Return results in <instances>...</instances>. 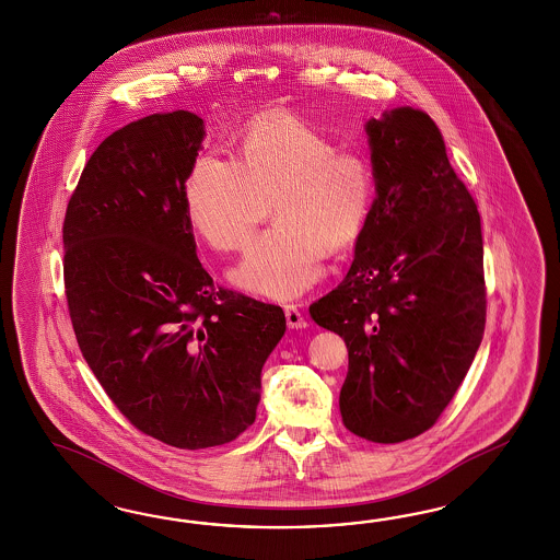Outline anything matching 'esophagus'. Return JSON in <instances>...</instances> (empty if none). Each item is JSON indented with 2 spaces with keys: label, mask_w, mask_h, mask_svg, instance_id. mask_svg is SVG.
<instances>
[{
  "label": "esophagus",
  "mask_w": 560,
  "mask_h": 560,
  "mask_svg": "<svg viewBox=\"0 0 560 560\" xmlns=\"http://www.w3.org/2000/svg\"><path fill=\"white\" fill-rule=\"evenodd\" d=\"M285 318H288L289 328H305L307 326L304 314H302V310L298 305H285Z\"/></svg>",
  "instance_id": "obj_1"
}]
</instances>
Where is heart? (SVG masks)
Wrapping results in <instances>:
<instances>
[{"label": "heart", "instance_id": "1", "mask_svg": "<svg viewBox=\"0 0 560 560\" xmlns=\"http://www.w3.org/2000/svg\"><path fill=\"white\" fill-rule=\"evenodd\" d=\"M373 197L372 162L339 150L289 113L250 120L236 160L205 153L185 183L188 220L220 253L244 250L272 207L277 223L234 271V281L279 300L312 288L328 253L342 255L355 246Z\"/></svg>", "mask_w": 560, "mask_h": 560}]
</instances>
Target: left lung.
<instances>
[{"label":"left lung","mask_w":560,"mask_h":560,"mask_svg":"<svg viewBox=\"0 0 560 560\" xmlns=\"http://www.w3.org/2000/svg\"><path fill=\"white\" fill-rule=\"evenodd\" d=\"M375 199L339 288L310 316L340 335V415L357 438L412 440L438 423L487 323L482 232L433 119L402 106L365 125Z\"/></svg>","instance_id":"left-lung-1"}]
</instances>
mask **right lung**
Wrapping results in <instances>:
<instances>
[{"mask_svg":"<svg viewBox=\"0 0 560 560\" xmlns=\"http://www.w3.org/2000/svg\"><path fill=\"white\" fill-rule=\"evenodd\" d=\"M203 119L150 115L90 155L63 221L69 318L85 363L127 421L203 450L255 423L260 372L285 335L279 305L213 285L185 183Z\"/></svg>","mask_w":560,"mask_h":560,"instance_id":"1","label":"right lung"}]
</instances>
